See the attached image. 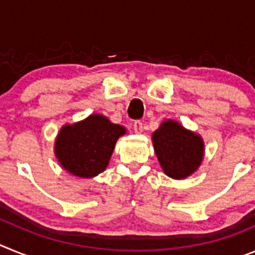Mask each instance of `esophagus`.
<instances>
[{"instance_id": "34e87169", "label": "esophagus", "mask_w": 255, "mask_h": 255, "mask_svg": "<svg viewBox=\"0 0 255 255\" xmlns=\"http://www.w3.org/2000/svg\"><path fill=\"white\" fill-rule=\"evenodd\" d=\"M143 129H144L143 123H141V121H135V123H134V131L138 132V134H140V132H143Z\"/></svg>"}]
</instances>
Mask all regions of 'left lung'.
Returning <instances> with one entry per match:
<instances>
[{
    "mask_svg": "<svg viewBox=\"0 0 255 255\" xmlns=\"http://www.w3.org/2000/svg\"><path fill=\"white\" fill-rule=\"evenodd\" d=\"M154 152L163 172L181 180L194 173L203 161L202 136L186 130L177 121L166 120L152 135Z\"/></svg>",
    "mask_w": 255,
    "mask_h": 255,
    "instance_id": "8db88e82",
    "label": "left lung"
}]
</instances>
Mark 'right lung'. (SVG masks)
I'll return each mask as SVG.
<instances>
[{
    "label": "right lung",
    "mask_w": 255,
    "mask_h": 255,
    "mask_svg": "<svg viewBox=\"0 0 255 255\" xmlns=\"http://www.w3.org/2000/svg\"><path fill=\"white\" fill-rule=\"evenodd\" d=\"M126 132L124 126L93 114L73 125H64L55 141V154L67 172L78 177L97 176L111 159L117 139Z\"/></svg>",
    "instance_id": "add662e5"
}]
</instances>
